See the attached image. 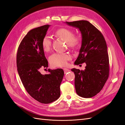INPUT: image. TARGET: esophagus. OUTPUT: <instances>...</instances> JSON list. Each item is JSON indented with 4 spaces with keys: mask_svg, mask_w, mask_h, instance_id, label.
I'll return each instance as SVG.
<instances>
[{
    "mask_svg": "<svg viewBox=\"0 0 125 125\" xmlns=\"http://www.w3.org/2000/svg\"><path fill=\"white\" fill-rule=\"evenodd\" d=\"M63 70H64V73H68V72L70 71V70L68 69H67V68H63Z\"/></svg>",
    "mask_w": 125,
    "mask_h": 125,
    "instance_id": "obj_1",
    "label": "esophagus"
}]
</instances>
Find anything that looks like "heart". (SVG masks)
<instances>
[{"label": "heart", "mask_w": 125, "mask_h": 125, "mask_svg": "<svg viewBox=\"0 0 125 125\" xmlns=\"http://www.w3.org/2000/svg\"><path fill=\"white\" fill-rule=\"evenodd\" d=\"M55 34L65 40L67 45L70 48H74L78 46L80 39L74 37V33L67 28H62L55 32ZM52 45V39L48 35L43 37L42 41V46L45 52L50 51ZM71 59V56L69 54H61L58 52L52 54L49 57V61L52 67H63L67 65L68 61Z\"/></svg>", "instance_id": "obj_1"}]
</instances>
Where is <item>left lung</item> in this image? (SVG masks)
I'll list each match as a JSON object with an SVG mask.
<instances>
[{"label": "left lung", "mask_w": 125, "mask_h": 125, "mask_svg": "<svg viewBox=\"0 0 125 125\" xmlns=\"http://www.w3.org/2000/svg\"><path fill=\"white\" fill-rule=\"evenodd\" d=\"M79 30L82 36L81 46L74 65L85 62V69H71L75 74L74 85L79 96L92 97L103 89L109 75L107 47L103 35L88 21L66 22Z\"/></svg>", "instance_id": "1"}]
</instances>
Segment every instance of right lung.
Instances as JSON below:
<instances>
[{
    "mask_svg": "<svg viewBox=\"0 0 125 125\" xmlns=\"http://www.w3.org/2000/svg\"><path fill=\"white\" fill-rule=\"evenodd\" d=\"M50 25L33 29L27 33L18 47L17 66L18 74L26 91L33 99L43 104L57 100L64 72L62 69L48 70L42 74L40 69L48 67L42 41Z\"/></svg>",
    "mask_w": 125,
    "mask_h": 125,
    "instance_id": "1",
    "label": "right lung"
}]
</instances>
